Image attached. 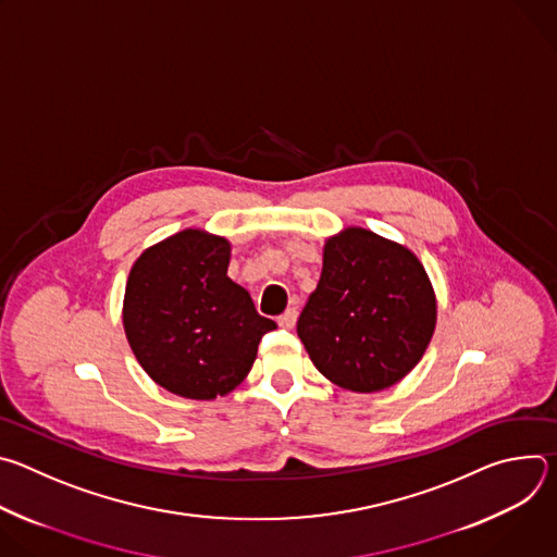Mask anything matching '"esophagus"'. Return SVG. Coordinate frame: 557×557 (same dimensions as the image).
I'll return each mask as SVG.
<instances>
[{"mask_svg": "<svg viewBox=\"0 0 557 557\" xmlns=\"http://www.w3.org/2000/svg\"><path fill=\"white\" fill-rule=\"evenodd\" d=\"M295 322H297V308H288V310H284L280 317H277V324L282 326V329H295Z\"/></svg>", "mask_w": 557, "mask_h": 557, "instance_id": "esophagus-1", "label": "esophagus"}]
</instances>
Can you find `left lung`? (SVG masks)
Returning <instances> with one entry per match:
<instances>
[{"label": "left lung", "mask_w": 557, "mask_h": 557, "mask_svg": "<svg viewBox=\"0 0 557 557\" xmlns=\"http://www.w3.org/2000/svg\"><path fill=\"white\" fill-rule=\"evenodd\" d=\"M436 295L419 258L361 226L331 235L297 335L329 381L350 392L399 383L425 355Z\"/></svg>", "instance_id": "left-lung-1"}]
</instances>
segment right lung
<instances>
[{
	"mask_svg": "<svg viewBox=\"0 0 557 557\" xmlns=\"http://www.w3.org/2000/svg\"><path fill=\"white\" fill-rule=\"evenodd\" d=\"M231 243L185 228L145 249L123 297L129 348L153 383L185 399L211 401L240 385L264 333L247 288L228 275Z\"/></svg>",
	"mask_w": 557,
	"mask_h": 557,
	"instance_id": "1",
	"label": "right lung"
}]
</instances>
